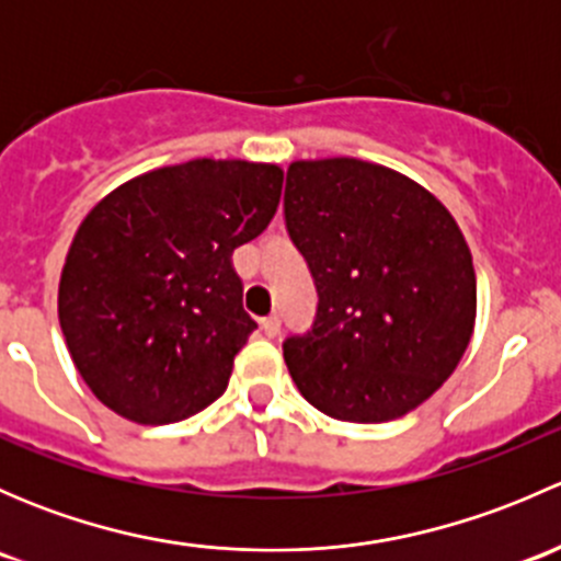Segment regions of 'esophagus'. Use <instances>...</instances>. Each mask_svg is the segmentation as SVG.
Returning <instances> with one entry per match:
<instances>
[{
    "label": "esophagus",
    "mask_w": 561,
    "mask_h": 561,
    "mask_svg": "<svg viewBox=\"0 0 561 561\" xmlns=\"http://www.w3.org/2000/svg\"><path fill=\"white\" fill-rule=\"evenodd\" d=\"M260 328H263L265 331V336H271L274 339L276 333L282 331V320L276 314H271V317H263V320H260Z\"/></svg>",
    "instance_id": "1"
}]
</instances>
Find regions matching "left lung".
<instances>
[{"label":"left lung","instance_id":"left-lung-1","mask_svg":"<svg viewBox=\"0 0 561 561\" xmlns=\"http://www.w3.org/2000/svg\"><path fill=\"white\" fill-rule=\"evenodd\" d=\"M285 222L317 287L312 331L285 364L336 421L386 423L443 388L474 331L472 252L410 175L355 157L287 168Z\"/></svg>","mask_w":561,"mask_h":561}]
</instances>
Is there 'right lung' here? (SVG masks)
Masks as SVG:
<instances>
[{"mask_svg": "<svg viewBox=\"0 0 561 561\" xmlns=\"http://www.w3.org/2000/svg\"><path fill=\"white\" fill-rule=\"evenodd\" d=\"M271 162L201 160L124 181L87 214L59 279V325L89 390L144 426L184 421L225 393L257 322L233 249L279 206Z\"/></svg>", "mask_w": 561, "mask_h": 561, "instance_id": "obj_1", "label": "right lung"}]
</instances>
